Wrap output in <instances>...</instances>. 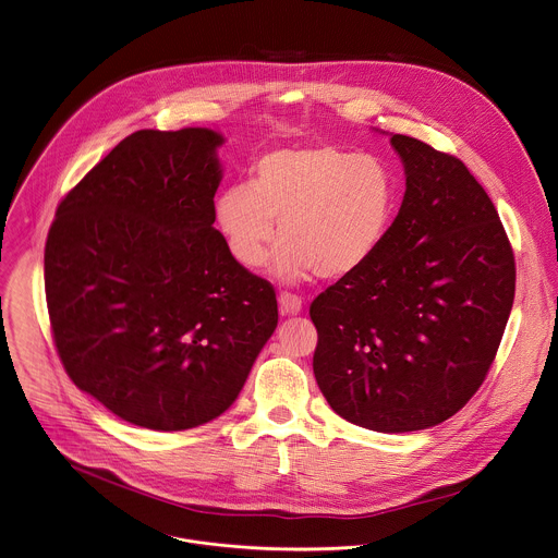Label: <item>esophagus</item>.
Here are the masks:
<instances>
[{"label":"esophagus","instance_id":"esophagus-1","mask_svg":"<svg viewBox=\"0 0 558 558\" xmlns=\"http://www.w3.org/2000/svg\"><path fill=\"white\" fill-rule=\"evenodd\" d=\"M278 304H280V314L282 316H295V314L302 312V306H304L302 298H298L293 293H282L278 298Z\"/></svg>","mask_w":558,"mask_h":558}]
</instances>
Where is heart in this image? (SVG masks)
<instances>
[{
	"mask_svg": "<svg viewBox=\"0 0 558 558\" xmlns=\"http://www.w3.org/2000/svg\"><path fill=\"white\" fill-rule=\"evenodd\" d=\"M398 186L385 160L336 145L274 149L256 160L250 184L225 187L216 225L246 269L267 265L280 238L276 274L298 282L318 274L338 280L360 271L380 250Z\"/></svg>",
	"mask_w": 558,
	"mask_h": 558,
	"instance_id": "1",
	"label": "heart"
}]
</instances>
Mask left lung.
<instances>
[{"mask_svg": "<svg viewBox=\"0 0 558 558\" xmlns=\"http://www.w3.org/2000/svg\"><path fill=\"white\" fill-rule=\"evenodd\" d=\"M407 190L380 250L310 306L318 389L347 422L426 430L482 387L513 306V250L462 160L391 134Z\"/></svg>", "mask_w": 558, "mask_h": 558, "instance_id": "obj_1", "label": "left lung"}]
</instances>
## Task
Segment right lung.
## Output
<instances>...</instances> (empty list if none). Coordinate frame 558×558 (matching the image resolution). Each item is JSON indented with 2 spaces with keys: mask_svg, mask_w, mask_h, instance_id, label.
I'll return each instance as SVG.
<instances>
[{
  "mask_svg": "<svg viewBox=\"0 0 558 558\" xmlns=\"http://www.w3.org/2000/svg\"><path fill=\"white\" fill-rule=\"evenodd\" d=\"M222 143L207 128L125 136L65 194L47 238L63 368L147 430L222 415L278 325L274 287L211 227Z\"/></svg>",
  "mask_w": 558,
  "mask_h": 558,
  "instance_id": "add662e5",
  "label": "right lung"
}]
</instances>
